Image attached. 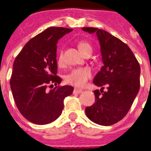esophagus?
Here are the masks:
<instances>
[{"label": "esophagus", "instance_id": "obj_1", "mask_svg": "<svg viewBox=\"0 0 151 151\" xmlns=\"http://www.w3.org/2000/svg\"><path fill=\"white\" fill-rule=\"evenodd\" d=\"M82 92V90L81 89H78V88H75L74 90H73V93H81Z\"/></svg>", "mask_w": 151, "mask_h": 151}]
</instances>
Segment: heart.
Instances as JSON below:
<instances>
[{
  "label": "heart",
  "mask_w": 151,
  "mask_h": 151,
  "mask_svg": "<svg viewBox=\"0 0 151 151\" xmlns=\"http://www.w3.org/2000/svg\"><path fill=\"white\" fill-rule=\"evenodd\" d=\"M79 50L85 56L90 55L93 52L92 45L86 41H81L78 43ZM64 57H63V50L59 51L58 56V63L61 65L63 64ZM92 77V70L89 67H81L78 69H73L68 73L65 77V81L67 84L72 85L74 86L81 87L86 84L89 79Z\"/></svg>",
  "instance_id": "obj_1"
}]
</instances>
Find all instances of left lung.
Here are the masks:
<instances>
[{
	"label": "left lung",
	"mask_w": 151,
	"mask_h": 151,
	"mask_svg": "<svg viewBox=\"0 0 151 151\" xmlns=\"http://www.w3.org/2000/svg\"><path fill=\"white\" fill-rule=\"evenodd\" d=\"M82 29L96 32L101 45L103 66L93 79L101 86L94 90L95 102L86 108L89 119L101 126H110L127 115L140 88V65L129 47L120 39L98 28ZM105 87L107 90L103 91Z\"/></svg>",
	"instance_id": "left-lung-1"
}]
</instances>
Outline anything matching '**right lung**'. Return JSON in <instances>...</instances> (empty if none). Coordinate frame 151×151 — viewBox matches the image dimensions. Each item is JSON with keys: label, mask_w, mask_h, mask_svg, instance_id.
<instances>
[{"label": "right lung", "mask_w": 151, "mask_h": 151, "mask_svg": "<svg viewBox=\"0 0 151 151\" xmlns=\"http://www.w3.org/2000/svg\"><path fill=\"white\" fill-rule=\"evenodd\" d=\"M72 30L48 28L30 39L14 61L10 79L14 101L23 117L33 123L55 121L64 108V99L73 91V86L59 85L56 59L58 40Z\"/></svg>", "instance_id": "1"}]
</instances>
